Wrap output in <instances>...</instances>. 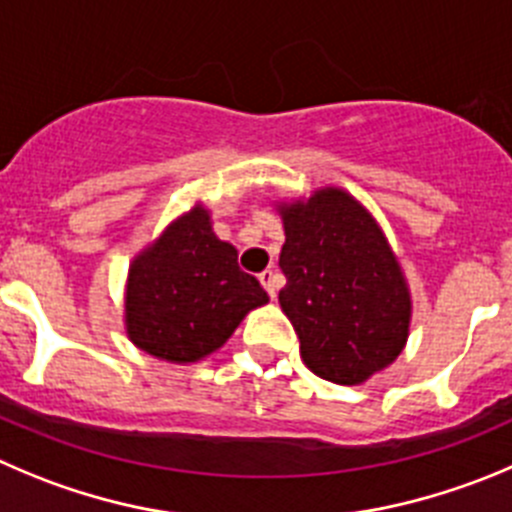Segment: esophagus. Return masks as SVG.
I'll return each instance as SVG.
<instances>
[{"instance_id":"obj_1","label":"esophagus","mask_w":512,"mask_h":512,"mask_svg":"<svg viewBox=\"0 0 512 512\" xmlns=\"http://www.w3.org/2000/svg\"><path fill=\"white\" fill-rule=\"evenodd\" d=\"M260 283H262V288L267 290V295H270V298H275L280 290V283H283V278H280L275 270H265V272H260Z\"/></svg>"}]
</instances>
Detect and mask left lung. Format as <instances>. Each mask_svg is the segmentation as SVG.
Returning a JSON list of instances; mask_svg holds the SVG:
<instances>
[{"label": "left lung", "mask_w": 512, "mask_h": 512, "mask_svg": "<svg viewBox=\"0 0 512 512\" xmlns=\"http://www.w3.org/2000/svg\"><path fill=\"white\" fill-rule=\"evenodd\" d=\"M285 288L280 308L305 366L333 384H364L404 351L412 295L376 219L348 191L326 186L280 204Z\"/></svg>", "instance_id": "1"}]
</instances>
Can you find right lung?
<instances>
[{
	"label": "right lung",
	"mask_w": 512,
	"mask_h": 512,
	"mask_svg": "<svg viewBox=\"0 0 512 512\" xmlns=\"http://www.w3.org/2000/svg\"><path fill=\"white\" fill-rule=\"evenodd\" d=\"M257 278L237 265V250L212 232L197 204L131 262L126 333L141 351L194 364L224 346L252 308L267 303Z\"/></svg>",
	"instance_id": "add662e5"
}]
</instances>
